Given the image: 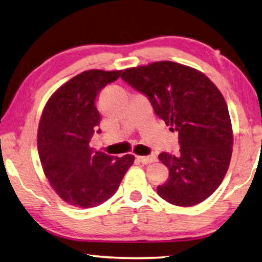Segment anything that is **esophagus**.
<instances>
[{"instance_id": "esophagus-1", "label": "esophagus", "mask_w": 262, "mask_h": 262, "mask_svg": "<svg viewBox=\"0 0 262 262\" xmlns=\"http://www.w3.org/2000/svg\"><path fill=\"white\" fill-rule=\"evenodd\" d=\"M138 160L141 163H150L156 161L155 155H149V156H138Z\"/></svg>"}]
</instances>
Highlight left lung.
I'll return each mask as SVG.
<instances>
[{"mask_svg":"<svg viewBox=\"0 0 262 262\" xmlns=\"http://www.w3.org/2000/svg\"><path fill=\"white\" fill-rule=\"evenodd\" d=\"M121 77L148 96L171 132H179L180 153L159 155L169 169L168 180L156 189L159 196L180 207L205 201L224 180L233 151L232 122L221 92L200 70L173 61L127 68Z\"/></svg>","mask_w":262,"mask_h":262,"instance_id":"obj_1","label":"left lung"}]
</instances>
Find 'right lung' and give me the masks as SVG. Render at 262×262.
Returning <instances> with one entry per match:
<instances>
[{"label":"right lung","instance_id":"add662e5","mask_svg":"<svg viewBox=\"0 0 262 262\" xmlns=\"http://www.w3.org/2000/svg\"><path fill=\"white\" fill-rule=\"evenodd\" d=\"M120 75L121 70H85L57 88L42 112L37 129L42 169L68 205H102L115 194L135 160L132 154L113 158L89 146L100 124L96 95Z\"/></svg>","mask_w":262,"mask_h":262}]
</instances>
